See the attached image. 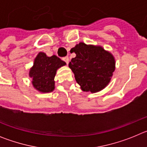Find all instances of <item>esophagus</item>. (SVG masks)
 I'll use <instances>...</instances> for the list:
<instances>
[{
  "label": "esophagus",
  "mask_w": 147,
  "mask_h": 147,
  "mask_svg": "<svg viewBox=\"0 0 147 147\" xmlns=\"http://www.w3.org/2000/svg\"><path fill=\"white\" fill-rule=\"evenodd\" d=\"M63 61H65V62L66 64H68V62H69V57H63Z\"/></svg>",
  "instance_id": "esophagus-1"
}]
</instances>
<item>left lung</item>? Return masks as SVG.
Returning a JSON list of instances; mask_svg holds the SVG:
<instances>
[{
    "label": "left lung",
    "instance_id": "obj_1",
    "mask_svg": "<svg viewBox=\"0 0 147 147\" xmlns=\"http://www.w3.org/2000/svg\"><path fill=\"white\" fill-rule=\"evenodd\" d=\"M76 54L69 63L76 82L83 91L102 90L108 85L115 71V59L110 52L101 46L77 44L71 49Z\"/></svg>",
    "mask_w": 147,
    "mask_h": 147
}]
</instances>
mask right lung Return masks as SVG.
I'll use <instances>...</instances> for the list:
<instances>
[{
	"instance_id": "right-lung-1",
	"label": "right lung",
	"mask_w": 147,
	"mask_h": 147,
	"mask_svg": "<svg viewBox=\"0 0 147 147\" xmlns=\"http://www.w3.org/2000/svg\"><path fill=\"white\" fill-rule=\"evenodd\" d=\"M65 65V62L57 56L47 57L45 53H39L35 58L33 67L29 71L34 88L42 93L53 91L57 70Z\"/></svg>"
}]
</instances>
